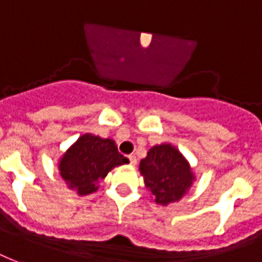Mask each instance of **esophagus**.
I'll list each match as a JSON object with an SVG mask.
<instances>
[{"mask_svg": "<svg viewBox=\"0 0 262 262\" xmlns=\"http://www.w3.org/2000/svg\"><path fill=\"white\" fill-rule=\"evenodd\" d=\"M128 159H129V163H131V165H133V166L137 165V158H135L134 155H129Z\"/></svg>", "mask_w": 262, "mask_h": 262, "instance_id": "obj_1", "label": "esophagus"}]
</instances>
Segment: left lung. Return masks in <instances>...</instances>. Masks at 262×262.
Segmentation results:
<instances>
[{"label":"left lung","mask_w":262,"mask_h":262,"mask_svg":"<svg viewBox=\"0 0 262 262\" xmlns=\"http://www.w3.org/2000/svg\"><path fill=\"white\" fill-rule=\"evenodd\" d=\"M139 171L144 177L145 187L160 205L181 200L195 180L190 163L170 144L152 146L146 158L141 160Z\"/></svg>","instance_id":"obj_1"}]
</instances>
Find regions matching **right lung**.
<instances>
[{"mask_svg": "<svg viewBox=\"0 0 262 262\" xmlns=\"http://www.w3.org/2000/svg\"><path fill=\"white\" fill-rule=\"evenodd\" d=\"M125 163L128 159L118 152L113 139L85 134L62 155L58 170L71 190L89 195L99 188L108 171Z\"/></svg>", "mask_w": 262, "mask_h": 262, "instance_id": "add662e5", "label": "right lung"}]
</instances>
